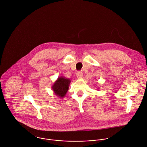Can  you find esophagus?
Instances as JSON below:
<instances>
[{"mask_svg":"<svg viewBox=\"0 0 147 147\" xmlns=\"http://www.w3.org/2000/svg\"><path fill=\"white\" fill-rule=\"evenodd\" d=\"M82 76H83V73H82V72H81V71H78V72L77 73V78H78V79L82 78Z\"/></svg>","mask_w":147,"mask_h":147,"instance_id":"34e87169","label":"esophagus"}]
</instances>
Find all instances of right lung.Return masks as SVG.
<instances>
[{
	"label": "right lung",
	"mask_w": 147,
	"mask_h": 147,
	"mask_svg": "<svg viewBox=\"0 0 147 147\" xmlns=\"http://www.w3.org/2000/svg\"><path fill=\"white\" fill-rule=\"evenodd\" d=\"M71 80L63 76H61L54 82L52 90L55 94L59 98H63L66 95L69 88Z\"/></svg>",
	"instance_id": "right-lung-1"
}]
</instances>
